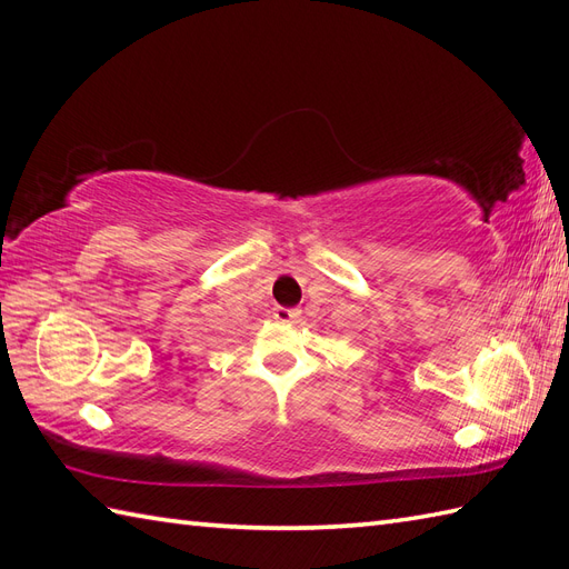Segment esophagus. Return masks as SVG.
I'll list each match as a JSON object with an SVG mask.
<instances>
[{"label": "esophagus", "mask_w": 569, "mask_h": 569, "mask_svg": "<svg viewBox=\"0 0 569 569\" xmlns=\"http://www.w3.org/2000/svg\"><path fill=\"white\" fill-rule=\"evenodd\" d=\"M300 317V310L293 308H273V320L279 322H296Z\"/></svg>", "instance_id": "34e87169"}]
</instances>
